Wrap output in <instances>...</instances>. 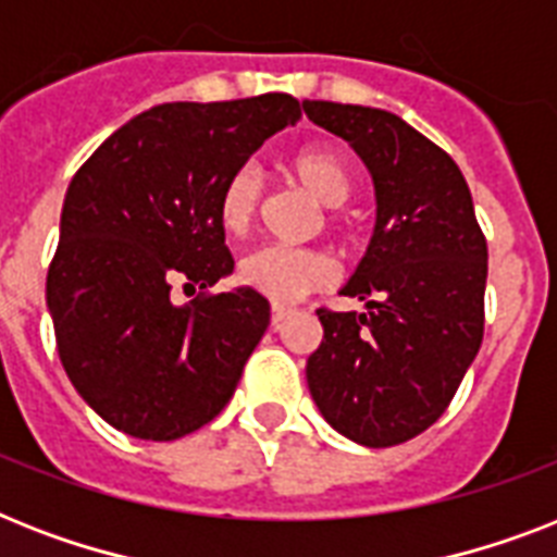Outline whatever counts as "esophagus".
<instances>
[{
    "mask_svg": "<svg viewBox=\"0 0 557 557\" xmlns=\"http://www.w3.org/2000/svg\"><path fill=\"white\" fill-rule=\"evenodd\" d=\"M288 314H292V312H288L286 306H271V326H274V330H280Z\"/></svg>",
    "mask_w": 557,
    "mask_h": 557,
    "instance_id": "esophagus-1",
    "label": "esophagus"
}]
</instances>
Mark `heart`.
<instances>
[{"label":"heart","instance_id":"heart-1","mask_svg":"<svg viewBox=\"0 0 557 557\" xmlns=\"http://www.w3.org/2000/svg\"><path fill=\"white\" fill-rule=\"evenodd\" d=\"M288 173L323 208H341L352 196V173L338 152L309 147L288 161ZM262 205V182L257 170L239 168L225 178L219 190V222L227 234H243L251 227ZM335 222V216H330ZM236 277L257 295L274 304H292L323 288L332 280V262L312 248L260 245L245 253L236 265Z\"/></svg>","mask_w":557,"mask_h":557}]
</instances>
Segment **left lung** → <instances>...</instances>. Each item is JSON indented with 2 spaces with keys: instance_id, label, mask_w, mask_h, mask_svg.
<instances>
[{
  "instance_id": "obj_1",
  "label": "left lung",
  "mask_w": 557,
  "mask_h": 557,
  "mask_svg": "<svg viewBox=\"0 0 557 557\" xmlns=\"http://www.w3.org/2000/svg\"><path fill=\"white\" fill-rule=\"evenodd\" d=\"M306 115L358 152L375 187L367 253L341 288L367 312L318 309L306 384L326 422L367 448L428 431L483 344L488 248L448 152L384 109L304 100Z\"/></svg>"
}]
</instances>
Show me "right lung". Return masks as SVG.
Returning <instances> with one entry per match:
<instances>
[{
    "label": "right lung",
    "mask_w": 557,
    "mask_h": 557,
    "mask_svg": "<svg viewBox=\"0 0 557 557\" xmlns=\"http://www.w3.org/2000/svg\"><path fill=\"white\" fill-rule=\"evenodd\" d=\"M292 95L161 103L109 135L74 173L46 304L72 387L115 431L173 442L231 401L269 330V300L248 286L176 304V283L234 274L219 190L295 126Z\"/></svg>",
    "instance_id": "right-lung-1"
}]
</instances>
